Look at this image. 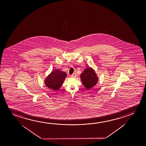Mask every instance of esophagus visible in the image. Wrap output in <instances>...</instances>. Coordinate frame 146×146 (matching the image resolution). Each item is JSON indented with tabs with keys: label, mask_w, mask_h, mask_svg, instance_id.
<instances>
[{
	"label": "esophagus",
	"mask_w": 146,
	"mask_h": 146,
	"mask_svg": "<svg viewBox=\"0 0 146 146\" xmlns=\"http://www.w3.org/2000/svg\"><path fill=\"white\" fill-rule=\"evenodd\" d=\"M71 76L72 77H75L76 76V74H75V73H73L72 75H71Z\"/></svg>",
	"instance_id": "esophagus-1"
}]
</instances>
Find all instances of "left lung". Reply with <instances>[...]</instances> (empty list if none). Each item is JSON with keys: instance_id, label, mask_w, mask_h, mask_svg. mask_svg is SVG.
I'll return each mask as SVG.
<instances>
[{"instance_id": "left-lung-1", "label": "left lung", "mask_w": 146, "mask_h": 146, "mask_svg": "<svg viewBox=\"0 0 146 146\" xmlns=\"http://www.w3.org/2000/svg\"><path fill=\"white\" fill-rule=\"evenodd\" d=\"M80 79L84 86L88 90L97 84L98 77L95 71L91 67L87 68L80 74Z\"/></svg>"}]
</instances>
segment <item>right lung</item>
I'll use <instances>...</instances> for the list:
<instances>
[{
	"mask_svg": "<svg viewBox=\"0 0 146 146\" xmlns=\"http://www.w3.org/2000/svg\"><path fill=\"white\" fill-rule=\"evenodd\" d=\"M66 76V72L54 70L45 79L46 86L54 91H58L62 86Z\"/></svg>",
	"mask_w": 146,
	"mask_h": 146,
	"instance_id": "obj_1",
	"label": "right lung"
}]
</instances>
